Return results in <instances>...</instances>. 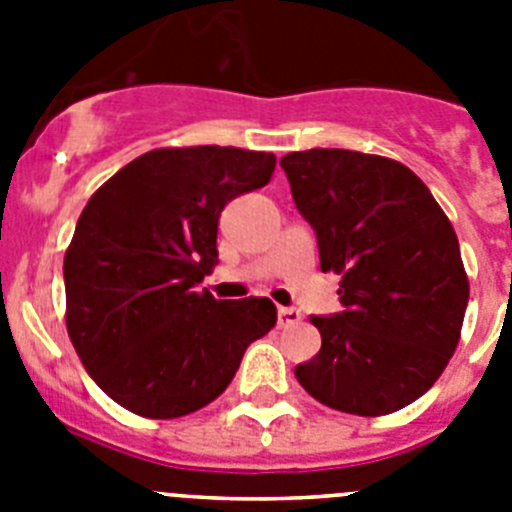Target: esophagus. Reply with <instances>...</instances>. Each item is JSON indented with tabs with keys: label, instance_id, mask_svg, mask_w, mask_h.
I'll return each mask as SVG.
<instances>
[{
	"label": "esophagus",
	"instance_id": "esophagus-1",
	"mask_svg": "<svg viewBox=\"0 0 512 512\" xmlns=\"http://www.w3.org/2000/svg\"><path fill=\"white\" fill-rule=\"evenodd\" d=\"M300 310H295V307H279L277 310V323L279 328H289V325L300 323Z\"/></svg>",
	"mask_w": 512,
	"mask_h": 512
}]
</instances>
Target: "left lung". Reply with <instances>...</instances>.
<instances>
[{
    "instance_id": "obj_1",
    "label": "left lung",
    "mask_w": 512,
    "mask_h": 512,
    "mask_svg": "<svg viewBox=\"0 0 512 512\" xmlns=\"http://www.w3.org/2000/svg\"><path fill=\"white\" fill-rule=\"evenodd\" d=\"M279 164L320 269L341 274L343 310L310 318L323 346L297 382L341 413H395L431 390L461 336L469 282L449 217L392 158L310 148Z\"/></svg>"
}]
</instances>
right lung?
<instances>
[{
	"label": "right lung",
	"instance_id": "right-lung-1",
	"mask_svg": "<svg viewBox=\"0 0 512 512\" xmlns=\"http://www.w3.org/2000/svg\"><path fill=\"white\" fill-rule=\"evenodd\" d=\"M274 166V153L233 146L158 148L92 194L63 259L66 328L117 405L161 420L205 408L274 328L266 297L200 289L223 207L269 184Z\"/></svg>",
	"mask_w": 512,
	"mask_h": 512
}]
</instances>
